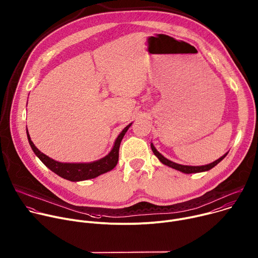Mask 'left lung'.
Wrapping results in <instances>:
<instances>
[{
	"label": "left lung",
	"instance_id": "left-lung-1",
	"mask_svg": "<svg viewBox=\"0 0 258 258\" xmlns=\"http://www.w3.org/2000/svg\"><path fill=\"white\" fill-rule=\"evenodd\" d=\"M150 146H151V149H152L153 153L156 154V157H158V159H159L164 165H166V166H168V167H171V168H173V169H175V170H178V171H180V172H182V173H185V174L201 173V172H205V171H210L211 169H213L214 167H216L221 161H223V160L226 158L227 154H228V153L224 154V156L221 157L219 160H217V161H215V162H213V163H211V164H209V165H205V166H197V167H195V166H183V165L176 164V163H174V162H172V161L166 159V158L163 156V154H161V153L156 149V147L153 146L152 143L150 144Z\"/></svg>",
	"mask_w": 258,
	"mask_h": 258
}]
</instances>
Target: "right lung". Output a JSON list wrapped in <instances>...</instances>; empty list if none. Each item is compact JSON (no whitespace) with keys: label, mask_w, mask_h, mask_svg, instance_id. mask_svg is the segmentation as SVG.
Returning <instances> with one entry per match:
<instances>
[{"label":"right lung","mask_w":258,"mask_h":258,"mask_svg":"<svg viewBox=\"0 0 258 258\" xmlns=\"http://www.w3.org/2000/svg\"><path fill=\"white\" fill-rule=\"evenodd\" d=\"M131 125H132V123H130L128 126H126L123 129V131L119 134V136L117 137V139L114 143V146L109 154H107L105 158L97 160L95 162H91V163H76V164H74V163L57 162L53 159L48 158L47 156H45L44 153H42L40 150H38L36 148V146L33 144V142L31 141V138L28 134L27 129H26V133H27L28 142H29L33 152L36 154V157L43 163L44 166H46L50 171H53L58 176L66 179V180H69L72 182H77V181L93 179L101 174H105V173L113 170L117 166L118 160H119V148H120L121 141Z\"/></svg>","instance_id":"1"}]
</instances>
